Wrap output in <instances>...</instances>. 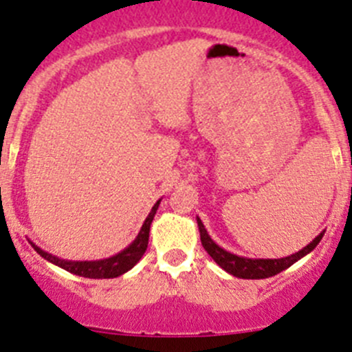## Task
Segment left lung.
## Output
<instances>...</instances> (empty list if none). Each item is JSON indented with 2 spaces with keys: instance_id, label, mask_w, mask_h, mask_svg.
I'll use <instances>...</instances> for the list:
<instances>
[{
  "instance_id": "1",
  "label": "left lung",
  "mask_w": 352,
  "mask_h": 352,
  "mask_svg": "<svg viewBox=\"0 0 352 352\" xmlns=\"http://www.w3.org/2000/svg\"><path fill=\"white\" fill-rule=\"evenodd\" d=\"M198 221V230H199V240H201V245H204L205 251L210 254V258L214 259L217 265H219L223 270H226L228 274L235 275L240 278H268L274 277V275L280 274L283 270L289 268L293 263H296L298 259H302L303 256L309 254L310 251H314L316 245L321 242L322 235L324 233H319L309 245H305L302 251L294 252V254L286 256V258L278 259H252V258H243V256H236L233 252L224 251L223 247H219L214 240L210 239V235L205 230L204 223L199 217H196Z\"/></svg>"
}]
</instances>
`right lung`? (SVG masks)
<instances>
[{
  "instance_id": "add662e5",
  "label": "right lung",
  "mask_w": 352,
  "mask_h": 352,
  "mask_svg": "<svg viewBox=\"0 0 352 352\" xmlns=\"http://www.w3.org/2000/svg\"><path fill=\"white\" fill-rule=\"evenodd\" d=\"M161 199H157L156 204H154L153 210L148 212L147 219L144 221L142 224L140 233L137 235V239L133 240L128 247H126L124 251L117 252L116 256L107 259H98V261H68V259H61L58 256H52L49 252H45L43 249H40L38 245L31 243L34 247V251L38 254L45 258L47 261L54 263V265H58L61 267L63 270L69 272V274L80 275V277H87V278H113L119 277V275L126 274L128 270H131L140 258L144 256L145 249H147L148 243V231H151V223H153L154 215H156L157 207H160Z\"/></svg>"
}]
</instances>
